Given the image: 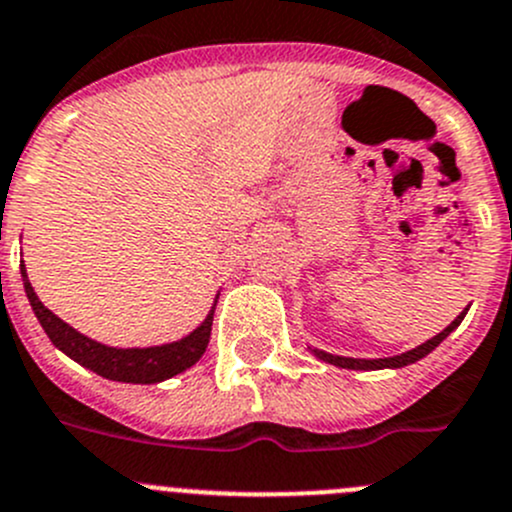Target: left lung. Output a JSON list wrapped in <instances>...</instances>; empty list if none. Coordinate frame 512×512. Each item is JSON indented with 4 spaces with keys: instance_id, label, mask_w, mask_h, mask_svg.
I'll return each instance as SVG.
<instances>
[{
    "instance_id": "8db88e82",
    "label": "left lung",
    "mask_w": 512,
    "mask_h": 512,
    "mask_svg": "<svg viewBox=\"0 0 512 512\" xmlns=\"http://www.w3.org/2000/svg\"><path fill=\"white\" fill-rule=\"evenodd\" d=\"M465 312H468V307H465V310L460 312V315L455 317V320L450 322V325L445 327L443 332H438V335L430 337V340H425L423 345L413 347V350L400 352V355H390V357H347V355H332V352H325V350H320V347H312V345H307V350H310L312 355L317 357V360L327 362V365L345 367V370H398V367L413 365V362L423 360L425 355H430V352H433L435 347H438L440 342H443L445 337H448L450 332H453L455 327H458L460 322H463Z\"/></svg>"
}]
</instances>
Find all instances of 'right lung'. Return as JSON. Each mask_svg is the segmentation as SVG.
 I'll return each mask as SVG.
<instances>
[{
	"mask_svg": "<svg viewBox=\"0 0 512 512\" xmlns=\"http://www.w3.org/2000/svg\"><path fill=\"white\" fill-rule=\"evenodd\" d=\"M19 272H22V285L24 292H27L29 305H32L34 315H37L39 325L47 332L52 345L57 350H62L67 357H72L74 362H79L87 370L97 372V375L107 377V380L132 382V385H155V382L170 380V377L185 372L207 350V342H210L212 332V315H215L220 292L215 295V302H212L205 320L195 330L187 332L185 337H180V340L150 347H114L82 335L72 325H67L62 317L47 310L42 305V300L37 297V292H34L32 282H29L24 260L19 265Z\"/></svg>",
	"mask_w": 512,
	"mask_h": 512,
	"instance_id": "right-lung-1",
	"label": "right lung"
}]
</instances>
